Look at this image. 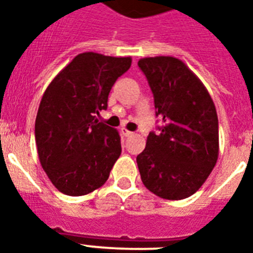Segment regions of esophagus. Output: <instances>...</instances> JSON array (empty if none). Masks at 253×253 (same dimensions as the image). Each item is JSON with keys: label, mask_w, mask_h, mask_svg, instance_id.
<instances>
[{"label": "esophagus", "mask_w": 253, "mask_h": 253, "mask_svg": "<svg viewBox=\"0 0 253 253\" xmlns=\"http://www.w3.org/2000/svg\"><path fill=\"white\" fill-rule=\"evenodd\" d=\"M121 132H122V134L125 135V136H131V135L134 134V132H131V131H128V130H127V128H125V127H123L122 130H121Z\"/></svg>", "instance_id": "obj_1"}]
</instances>
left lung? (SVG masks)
Listing matches in <instances>:
<instances>
[{"label":"left lung","mask_w":253,"mask_h":253,"mask_svg":"<svg viewBox=\"0 0 253 253\" xmlns=\"http://www.w3.org/2000/svg\"><path fill=\"white\" fill-rule=\"evenodd\" d=\"M139 68L154 93L160 132H150L136 156L144 186L166 200H184L204 185L219 155L218 115L202 81L172 56L143 57Z\"/></svg>","instance_id":"obj_1"}]
</instances>
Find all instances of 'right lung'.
I'll return each mask as SVG.
<instances>
[{
  "label": "right lung",
  "instance_id": "obj_1",
  "mask_svg": "<svg viewBox=\"0 0 253 253\" xmlns=\"http://www.w3.org/2000/svg\"><path fill=\"white\" fill-rule=\"evenodd\" d=\"M131 57L79 53L42 97L35 142L42 168L59 192L85 196L101 188L122 152L121 136L97 115Z\"/></svg>",
  "mask_w": 253,
  "mask_h": 253
}]
</instances>
